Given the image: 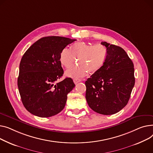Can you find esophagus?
I'll use <instances>...</instances> for the list:
<instances>
[{"instance_id":"esophagus-1","label":"esophagus","mask_w":153,"mask_h":153,"mask_svg":"<svg viewBox=\"0 0 153 153\" xmlns=\"http://www.w3.org/2000/svg\"><path fill=\"white\" fill-rule=\"evenodd\" d=\"M81 81H82V80H81L80 79H78V78H75V79H74V82L75 83V84H77L78 83L80 82Z\"/></svg>"}]
</instances>
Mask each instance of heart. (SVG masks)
I'll return each mask as SVG.
<instances>
[{
    "mask_svg": "<svg viewBox=\"0 0 153 153\" xmlns=\"http://www.w3.org/2000/svg\"><path fill=\"white\" fill-rule=\"evenodd\" d=\"M107 54L106 48L102 44H90L84 42H76L71 50L65 48L60 52V62L65 68L70 67L76 62L78 64L65 71L67 76L79 78L85 76L87 72L94 74L103 65Z\"/></svg>",
    "mask_w": 153,
    "mask_h": 153,
    "instance_id": "heart-1",
    "label": "heart"
}]
</instances>
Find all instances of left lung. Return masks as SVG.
<instances>
[{
    "label": "left lung",
    "instance_id": "1",
    "mask_svg": "<svg viewBox=\"0 0 153 153\" xmlns=\"http://www.w3.org/2000/svg\"><path fill=\"white\" fill-rule=\"evenodd\" d=\"M107 54L103 65L85 82L88 105L97 113L112 115L129 101L134 85L133 62L122 48L101 42Z\"/></svg>",
    "mask_w": 153,
    "mask_h": 153
}]
</instances>
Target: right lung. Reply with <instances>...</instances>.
<instances>
[{"mask_svg": "<svg viewBox=\"0 0 153 153\" xmlns=\"http://www.w3.org/2000/svg\"><path fill=\"white\" fill-rule=\"evenodd\" d=\"M76 39L47 36L35 42L23 56L18 87L26 109L40 117H49L61 112L67 94L75 87L71 78L57 82L64 74L60 52Z\"/></svg>", "mask_w": 153, "mask_h": 153, "instance_id": "add662e5", "label": "right lung"}]
</instances>
